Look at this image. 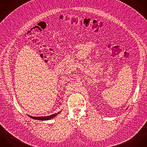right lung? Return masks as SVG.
Returning a JSON list of instances; mask_svg holds the SVG:
<instances>
[{"instance_id":"right-lung-1","label":"right lung","mask_w":147,"mask_h":147,"mask_svg":"<svg viewBox=\"0 0 147 147\" xmlns=\"http://www.w3.org/2000/svg\"><path fill=\"white\" fill-rule=\"evenodd\" d=\"M61 112L57 113H55L53 115H51L50 116H45V117H33V116H30V117L33 119H36V120H50L53 118H54L55 116H56L58 114H59Z\"/></svg>"}]
</instances>
